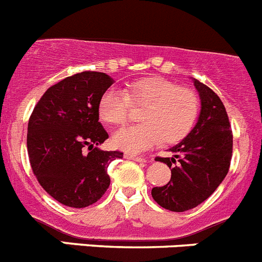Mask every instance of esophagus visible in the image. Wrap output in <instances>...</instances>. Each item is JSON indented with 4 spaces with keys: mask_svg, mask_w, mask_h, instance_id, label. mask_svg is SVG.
I'll return each instance as SVG.
<instances>
[{
    "mask_svg": "<svg viewBox=\"0 0 262 262\" xmlns=\"http://www.w3.org/2000/svg\"><path fill=\"white\" fill-rule=\"evenodd\" d=\"M125 158L126 159L136 160V162H147V159H146V158L137 157V155H133V154H125Z\"/></svg>",
    "mask_w": 262,
    "mask_h": 262,
    "instance_id": "34e87169",
    "label": "esophagus"
}]
</instances>
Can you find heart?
Returning a JSON list of instances; mask_svg holds the SVG:
<instances>
[{
    "label": "heart",
    "instance_id": "1",
    "mask_svg": "<svg viewBox=\"0 0 262 262\" xmlns=\"http://www.w3.org/2000/svg\"><path fill=\"white\" fill-rule=\"evenodd\" d=\"M132 107L142 108L140 125L115 132L112 145L128 152H142L152 146L176 143L188 136L199 117L200 102L194 91L179 87L162 77L130 82L119 91H105L99 100V117L111 125L128 121Z\"/></svg>",
    "mask_w": 262,
    "mask_h": 262
}]
</instances>
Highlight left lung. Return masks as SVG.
<instances>
[{"instance_id": "1", "label": "left lung", "mask_w": 262, "mask_h": 262, "mask_svg": "<svg viewBox=\"0 0 262 262\" xmlns=\"http://www.w3.org/2000/svg\"><path fill=\"white\" fill-rule=\"evenodd\" d=\"M201 99L197 124L178 145L169 148L172 157L155 160L171 168V180L152 188V199L171 211H187L209 199L230 168L232 132L227 112L210 87L193 79Z\"/></svg>"}]
</instances>
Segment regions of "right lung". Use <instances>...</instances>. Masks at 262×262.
Returning a JSON list of instances; mask_svg holds the SVG:
<instances>
[{"instance_id": "add662e5", "label": "right lung", "mask_w": 262, "mask_h": 262, "mask_svg": "<svg viewBox=\"0 0 262 262\" xmlns=\"http://www.w3.org/2000/svg\"><path fill=\"white\" fill-rule=\"evenodd\" d=\"M114 83L105 73L82 72L49 87L28 120L27 151L37 181L65 206H90L111 179L108 164L121 151L98 147L108 138L98 105Z\"/></svg>"}]
</instances>
